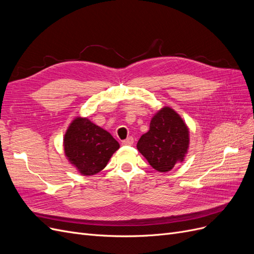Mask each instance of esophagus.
<instances>
[{
  "mask_svg": "<svg viewBox=\"0 0 254 254\" xmlns=\"http://www.w3.org/2000/svg\"><path fill=\"white\" fill-rule=\"evenodd\" d=\"M122 144H123V145H128V146L132 145V144H133V137H132V136H128L126 140H124V141L122 142Z\"/></svg>",
  "mask_w": 254,
  "mask_h": 254,
  "instance_id": "34e87169",
  "label": "esophagus"
}]
</instances>
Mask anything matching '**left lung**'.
Instances as JSON below:
<instances>
[{"instance_id": "1", "label": "left lung", "mask_w": 254, "mask_h": 254, "mask_svg": "<svg viewBox=\"0 0 254 254\" xmlns=\"http://www.w3.org/2000/svg\"><path fill=\"white\" fill-rule=\"evenodd\" d=\"M190 143L189 129L179 114L164 107L150 121L136 147L156 171L170 172L183 161Z\"/></svg>"}]
</instances>
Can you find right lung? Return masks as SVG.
I'll return each mask as SVG.
<instances>
[{"instance_id":"right-lung-1","label":"right lung","mask_w":254,"mask_h":254,"mask_svg":"<svg viewBox=\"0 0 254 254\" xmlns=\"http://www.w3.org/2000/svg\"><path fill=\"white\" fill-rule=\"evenodd\" d=\"M65 156L80 174L91 176L106 167L120 144L88 119H75L64 139Z\"/></svg>"}]
</instances>
